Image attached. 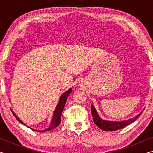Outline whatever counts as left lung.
<instances>
[{"label": "left lung", "instance_id": "obj_1", "mask_svg": "<svg viewBox=\"0 0 153 153\" xmlns=\"http://www.w3.org/2000/svg\"><path fill=\"white\" fill-rule=\"evenodd\" d=\"M91 113L93 117V120H94V123L97 125L100 129H102V130L106 131H116L118 129H122L125 128L127 126L129 125V124L132 123L134 121L136 120L140 115H141L142 112L140 113L138 115H137L136 117L134 118H131L130 120H126V121H107L104 120L100 118L97 113V111H96L95 108L93 105H92L91 107Z\"/></svg>", "mask_w": 153, "mask_h": 153}]
</instances>
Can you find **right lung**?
Listing matches in <instances>:
<instances>
[{
    "label": "right lung",
    "mask_w": 153,
    "mask_h": 153,
    "mask_svg": "<svg viewBox=\"0 0 153 153\" xmlns=\"http://www.w3.org/2000/svg\"><path fill=\"white\" fill-rule=\"evenodd\" d=\"M72 91V89L70 88L69 90H67L65 92H64L63 94L61 96L60 98H59V102H58V105L56 106V107L55 108V111H54V113H53V117H52V120H51V122L50 124V127H49L48 128L45 129V130H42V131H38V130H35V129H32L34 131H39V132H45V131H50L52 130V129H53L54 128H55L57 127L59 124L61 123V114L62 112H63V108L65 107V102L67 101V97H68V96L69 95V94ZM12 111L13 114V115L15 117V118L17 119V121H19L20 123H22V124H24L23 123V121H21L19 120V118L17 117V116L15 115V113L13 112V111ZM25 125V124H24ZM29 128V127H28Z\"/></svg>",
    "instance_id": "1"
}]
</instances>
